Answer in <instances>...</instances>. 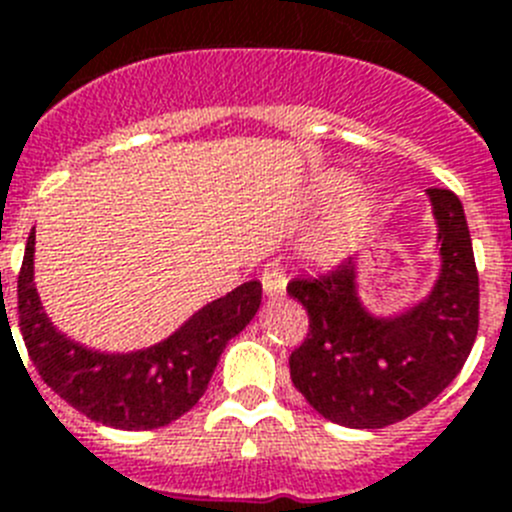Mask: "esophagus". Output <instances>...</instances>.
Segmentation results:
<instances>
[{
  "instance_id": "obj_1",
  "label": "esophagus",
  "mask_w": 512,
  "mask_h": 512,
  "mask_svg": "<svg viewBox=\"0 0 512 512\" xmlns=\"http://www.w3.org/2000/svg\"><path fill=\"white\" fill-rule=\"evenodd\" d=\"M260 281L268 296H281V293L286 291V275H283V270L278 268L275 262H270L268 268L262 270Z\"/></svg>"
}]
</instances>
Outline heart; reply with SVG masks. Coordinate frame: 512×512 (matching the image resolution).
I'll return each instance as SVG.
<instances>
[{
    "label": "heart",
    "mask_w": 512,
    "mask_h": 512,
    "mask_svg": "<svg viewBox=\"0 0 512 512\" xmlns=\"http://www.w3.org/2000/svg\"><path fill=\"white\" fill-rule=\"evenodd\" d=\"M332 203L324 219L314 226V231L306 239V252L314 260H335L350 252L361 242L366 229L371 226L376 198L366 185H350L342 175H322L314 188V198L319 203Z\"/></svg>",
    "instance_id": "obj_1"
}]
</instances>
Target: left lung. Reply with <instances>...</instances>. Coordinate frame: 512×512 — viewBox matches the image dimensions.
<instances>
[{
    "mask_svg": "<svg viewBox=\"0 0 512 512\" xmlns=\"http://www.w3.org/2000/svg\"><path fill=\"white\" fill-rule=\"evenodd\" d=\"M428 198L441 273L412 309L373 317L358 299L355 260L288 283L309 314V335L288 358L291 381L337 425L376 430L415 415L456 379L477 340L479 275L464 206L446 188Z\"/></svg>",
    "mask_w": 512,
    "mask_h": 512,
    "instance_id": "obj_1",
    "label": "left lung"
}]
</instances>
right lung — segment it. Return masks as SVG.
Listing matches in <instances>:
<instances>
[{
  "instance_id": "right-lung-1",
  "label": "right lung",
  "mask_w": 512,
  "mask_h": 512,
  "mask_svg": "<svg viewBox=\"0 0 512 512\" xmlns=\"http://www.w3.org/2000/svg\"><path fill=\"white\" fill-rule=\"evenodd\" d=\"M35 229L17 275L20 335L41 379L90 420L118 430L170 425L208 389L226 342L252 322L262 286L242 283L195 311L175 335L136 353H100L61 335L43 311L33 283Z\"/></svg>"
}]
</instances>
